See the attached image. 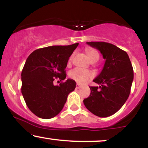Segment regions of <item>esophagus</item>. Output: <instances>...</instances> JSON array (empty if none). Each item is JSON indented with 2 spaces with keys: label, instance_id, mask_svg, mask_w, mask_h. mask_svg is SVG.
<instances>
[{
  "label": "esophagus",
  "instance_id": "obj_1",
  "mask_svg": "<svg viewBox=\"0 0 148 148\" xmlns=\"http://www.w3.org/2000/svg\"><path fill=\"white\" fill-rule=\"evenodd\" d=\"M81 88V85H79L78 84L76 85V88H77V89H78V88Z\"/></svg>",
  "mask_w": 148,
  "mask_h": 148
}]
</instances>
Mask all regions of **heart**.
Listing matches in <instances>:
<instances>
[{
	"mask_svg": "<svg viewBox=\"0 0 148 148\" xmlns=\"http://www.w3.org/2000/svg\"><path fill=\"white\" fill-rule=\"evenodd\" d=\"M86 51H87L88 57L90 58L91 60L95 57L99 56V54L95 49H87ZM71 59H72V57L69 58V60H71ZM94 73L91 71L83 68H79V67L73 69L69 73V77L79 84H85L88 83L94 77Z\"/></svg>",
	"mask_w": 148,
	"mask_h": 148,
	"instance_id": "obj_1",
	"label": "heart"
}]
</instances>
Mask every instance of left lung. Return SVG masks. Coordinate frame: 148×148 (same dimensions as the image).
<instances>
[{
    "label": "left lung",
    "instance_id": "8db88e82",
    "mask_svg": "<svg viewBox=\"0 0 148 148\" xmlns=\"http://www.w3.org/2000/svg\"><path fill=\"white\" fill-rule=\"evenodd\" d=\"M102 54L105 63L93 80L98 86L90 87V95L84 100L86 108L97 116L105 118L121 108L128 99L134 79L132 63L126 51L104 42H86Z\"/></svg>",
    "mask_w": 148,
    "mask_h": 148
}]
</instances>
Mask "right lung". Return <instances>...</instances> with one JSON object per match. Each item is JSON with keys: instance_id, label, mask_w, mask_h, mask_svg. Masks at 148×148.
Returning <instances> with one entry per match:
<instances>
[{"instance_id": "add662e5", "label": "right lung", "mask_w": 148, "mask_h": 148, "mask_svg": "<svg viewBox=\"0 0 148 148\" xmlns=\"http://www.w3.org/2000/svg\"><path fill=\"white\" fill-rule=\"evenodd\" d=\"M79 43L52 46L34 51L28 57L21 72V93L28 108L40 118L56 116L63 108L76 82L68 79L54 86L56 79H65L69 58Z\"/></svg>"}]
</instances>
